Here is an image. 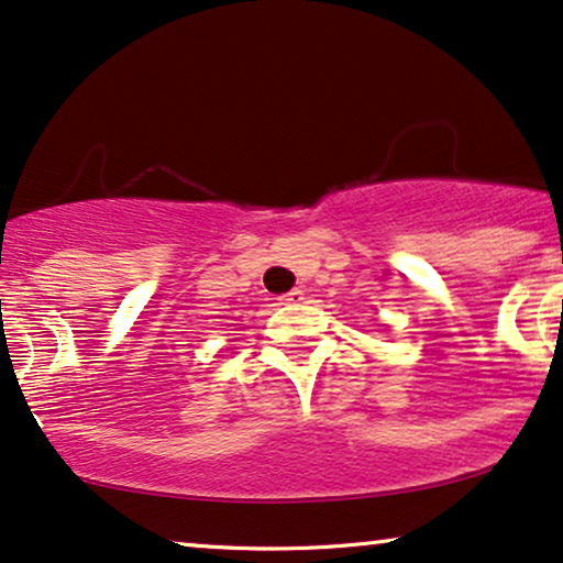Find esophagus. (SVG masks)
Returning <instances> with one entry per match:
<instances>
[{
  "label": "esophagus",
  "mask_w": 563,
  "mask_h": 563,
  "mask_svg": "<svg viewBox=\"0 0 563 563\" xmlns=\"http://www.w3.org/2000/svg\"><path fill=\"white\" fill-rule=\"evenodd\" d=\"M278 300H280V303H285V306H288V303H300V300H303V290L292 288L290 292H285V296H280Z\"/></svg>",
  "instance_id": "obj_1"
}]
</instances>
